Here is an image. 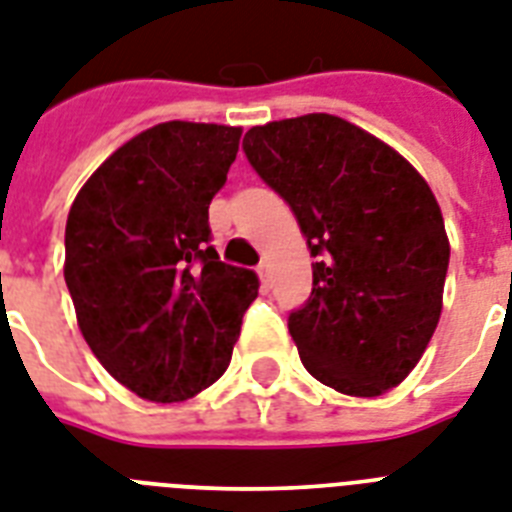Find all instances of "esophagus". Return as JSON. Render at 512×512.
Listing matches in <instances>:
<instances>
[{
    "label": "esophagus",
    "mask_w": 512,
    "mask_h": 512,
    "mask_svg": "<svg viewBox=\"0 0 512 512\" xmlns=\"http://www.w3.org/2000/svg\"><path fill=\"white\" fill-rule=\"evenodd\" d=\"M257 276H260V284L268 289V286H270V263H268V260H263V263L257 265Z\"/></svg>",
    "instance_id": "1"
}]
</instances>
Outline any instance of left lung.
<instances>
[{"mask_svg":"<svg viewBox=\"0 0 512 512\" xmlns=\"http://www.w3.org/2000/svg\"><path fill=\"white\" fill-rule=\"evenodd\" d=\"M244 155L297 215L313 292L289 313L307 371L378 397L413 371L442 315L450 242L423 176L389 144L313 112L249 128Z\"/></svg>","mask_w":512,"mask_h":512,"instance_id":"1","label":"left lung"}]
</instances>
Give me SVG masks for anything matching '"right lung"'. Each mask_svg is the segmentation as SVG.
<instances>
[{
	"label": "right lung",
	"mask_w": 512,
	"mask_h": 512,
	"mask_svg": "<svg viewBox=\"0 0 512 512\" xmlns=\"http://www.w3.org/2000/svg\"><path fill=\"white\" fill-rule=\"evenodd\" d=\"M242 128L170 120L112 152L65 226V284L78 326L115 381L181 402L231 363L257 276L220 263L210 202Z\"/></svg>",
	"instance_id": "obj_1"
}]
</instances>
